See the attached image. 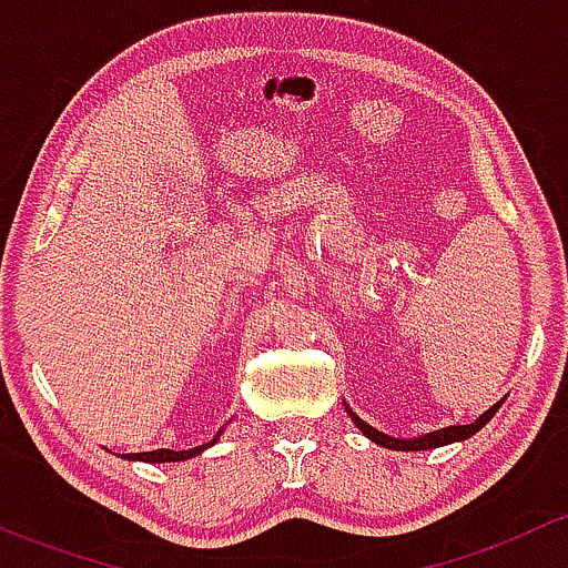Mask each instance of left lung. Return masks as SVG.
<instances>
[{"label":"left lung","instance_id":"8db88e82","mask_svg":"<svg viewBox=\"0 0 568 568\" xmlns=\"http://www.w3.org/2000/svg\"><path fill=\"white\" fill-rule=\"evenodd\" d=\"M503 400H497L495 406H489V409L484 412V415L478 417L475 423H469V426H448V428H437V432L432 434H420V437H390V434L379 432V428L368 426V423L363 420V417L357 415V412L348 409V404L343 400V406H346L348 417L354 420V426L359 428V432L365 434V437L371 439V443H376L379 448H387V450H434V448H443V445H450V443H464L467 437H473V434H478L480 428L486 426V423L495 417V412L500 409Z\"/></svg>","mask_w":568,"mask_h":568}]
</instances>
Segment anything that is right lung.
Returning <instances> with one entry per match:
<instances>
[{
    "mask_svg": "<svg viewBox=\"0 0 568 568\" xmlns=\"http://www.w3.org/2000/svg\"><path fill=\"white\" fill-rule=\"evenodd\" d=\"M222 432H216V437L211 439L209 445H197V448H189V450H168V448H159V450H148V454H123V459L129 462H148V464H164V462H186L192 459V456H200L205 448H211V445L220 439ZM120 456V454H118Z\"/></svg>",
    "mask_w": 568,
    "mask_h": 568,
    "instance_id": "right-lung-1",
    "label": "right lung"
}]
</instances>
